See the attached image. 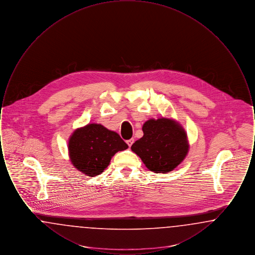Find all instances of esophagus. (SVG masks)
I'll return each instance as SVG.
<instances>
[{
	"label": "esophagus",
	"instance_id": "34e87169",
	"mask_svg": "<svg viewBox=\"0 0 255 255\" xmlns=\"http://www.w3.org/2000/svg\"><path fill=\"white\" fill-rule=\"evenodd\" d=\"M133 142H134V139H133V138H131V139L127 140V144L129 145V147H131V146L133 145Z\"/></svg>",
	"mask_w": 255,
	"mask_h": 255
}]
</instances>
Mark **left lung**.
<instances>
[{"label":"left lung","instance_id":"8db88e82","mask_svg":"<svg viewBox=\"0 0 255 255\" xmlns=\"http://www.w3.org/2000/svg\"><path fill=\"white\" fill-rule=\"evenodd\" d=\"M143 136L131 149L146 167L155 173H169L180 165L189 151L182 124L171 118L150 119L142 126Z\"/></svg>","mask_w":255,"mask_h":255}]
</instances>
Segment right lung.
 Here are the masks:
<instances>
[{"mask_svg": "<svg viewBox=\"0 0 255 255\" xmlns=\"http://www.w3.org/2000/svg\"><path fill=\"white\" fill-rule=\"evenodd\" d=\"M127 148L119 133L98 123H89L75 129L68 141L72 164L89 177L101 174L115 154Z\"/></svg>", "mask_w": 255, "mask_h": 255, "instance_id": "right-lung-1", "label": "right lung"}]
</instances>
